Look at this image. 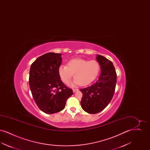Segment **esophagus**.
Masks as SVG:
<instances>
[{
    "label": "esophagus",
    "instance_id": "34e87169",
    "mask_svg": "<svg viewBox=\"0 0 150 150\" xmlns=\"http://www.w3.org/2000/svg\"><path fill=\"white\" fill-rule=\"evenodd\" d=\"M78 89H72V91H73V92H74V93H75V92H76V91H78Z\"/></svg>",
    "mask_w": 150,
    "mask_h": 150
}]
</instances>
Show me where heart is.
<instances>
[{
    "label": "heart",
    "instance_id": "1",
    "mask_svg": "<svg viewBox=\"0 0 150 150\" xmlns=\"http://www.w3.org/2000/svg\"><path fill=\"white\" fill-rule=\"evenodd\" d=\"M100 70V63L97 60L88 61L76 58L70 60L67 66L61 65L58 71L60 78L64 84L69 83L74 74L75 79L72 85L86 86L97 78Z\"/></svg>",
    "mask_w": 150,
    "mask_h": 150
}]
</instances>
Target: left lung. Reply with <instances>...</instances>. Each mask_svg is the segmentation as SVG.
<instances>
[{
	"mask_svg": "<svg viewBox=\"0 0 150 150\" xmlns=\"http://www.w3.org/2000/svg\"><path fill=\"white\" fill-rule=\"evenodd\" d=\"M96 59L101 69L99 78L92 86L80 89L83 93L81 107L91 114L100 112L109 104L114 96L117 81L112 62L100 55H97Z\"/></svg>",
	"mask_w": 150,
	"mask_h": 150,
	"instance_id": "obj_1",
	"label": "left lung"
}]
</instances>
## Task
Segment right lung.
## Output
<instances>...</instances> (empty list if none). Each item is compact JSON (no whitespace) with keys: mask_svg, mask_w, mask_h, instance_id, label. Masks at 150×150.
<instances>
[{"mask_svg":"<svg viewBox=\"0 0 150 150\" xmlns=\"http://www.w3.org/2000/svg\"><path fill=\"white\" fill-rule=\"evenodd\" d=\"M61 55L47 53L38 57L30 67L29 86L33 98L38 107L48 114L64 110L67 100L73 94L58 74Z\"/></svg>","mask_w":150,"mask_h":150,"instance_id":"add662e5","label":"right lung"}]
</instances>
